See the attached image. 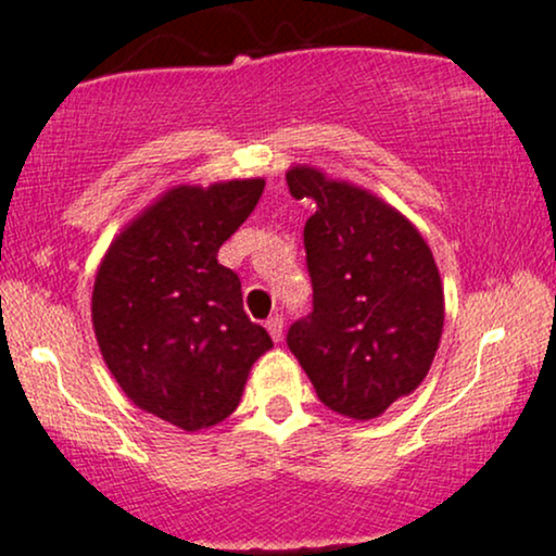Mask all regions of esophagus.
<instances>
[{
	"mask_svg": "<svg viewBox=\"0 0 556 556\" xmlns=\"http://www.w3.org/2000/svg\"><path fill=\"white\" fill-rule=\"evenodd\" d=\"M265 327H267V332H270L273 340L276 342L283 340V317H280V314H273V317L265 321Z\"/></svg>",
	"mask_w": 556,
	"mask_h": 556,
	"instance_id": "1",
	"label": "esophagus"
}]
</instances>
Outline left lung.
Returning <instances> with one entry per match:
<instances>
[{"label":"left lung","instance_id":"8db88e82","mask_svg":"<svg viewBox=\"0 0 556 556\" xmlns=\"http://www.w3.org/2000/svg\"><path fill=\"white\" fill-rule=\"evenodd\" d=\"M293 198L317 211L304 226L314 309L286 342L332 413L374 420L413 394L443 332L433 252L400 211L317 167H291Z\"/></svg>","mask_w":556,"mask_h":556}]
</instances>
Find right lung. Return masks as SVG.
<instances>
[{
    "label": "right lung",
    "mask_w": 556,
    "mask_h": 556,
    "mask_svg": "<svg viewBox=\"0 0 556 556\" xmlns=\"http://www.w3.org/2000/svg\"><path fill=\"white\" fill-rule=\"evenodd\" d=\"M265 180L177 185L143 208L98 267L92 327L136 407L177 428H211L237 409L273 340L250 321L218 247L255 211Z\"/></svg>",
    "instance_id": "1"
}]
</instances>
